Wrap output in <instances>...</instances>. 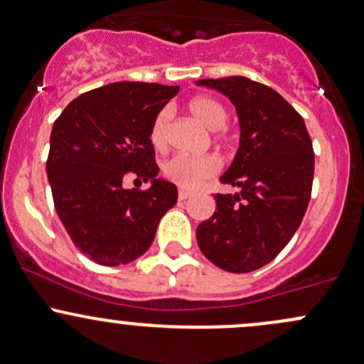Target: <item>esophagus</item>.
Returning a JSON list of instances; mask_svg holds the SVG:
<instances>
[{"instance_id":"obj_1","label":"esophagus","mask_w":364,"mask_h":364,"mask_svg":"<svg viewBox=\"0 0 364 364\" xmlns=\"http://www.w3.org/2000/svg\"><path fill=\"white\" fill-rule=\"evenodd\" d=\"M191 196H193V193H189V191H183V189L178 191V199H181V201H183V199H189Z\"/></svg>"}]
</instances>
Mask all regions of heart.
<instances>
[{"instance_id": "b5f03b06", "label": "heart", "mask_w": 364, "mask_h": 364, "mask_svg": "<svg viewBox=\"0 0 364 364\" xmlns=\"http://www.w3.org/2000/svg\"><path fill=\"white\" fill-rule=\"evenodd\" d=\"M189 111L206 128L213 130V139L225 144L229 135L224 130L228 121V109L213 97H196L189 102ZM168 124H170V111L163 109L151 127V142L156 149H165L168 144ZM220 171V161L213 154L187 156L177 154L163 165V175L170 182L177 183L182 189H196L203 182L215 177Z\"/></svg>"}]
</instances>
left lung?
<instances>
[{
  "label": "left lung",
  "instance_id": "obj_1",
  "mask_svg": "<svg viewBox=\"0 0 364 364\" xmlns=\"http://www.w3.org/2000/svg\"><path fill=\"white\" fill-rule=\"evenodd\" d=\"M236 105L240 149L215 194L217 212L198 225L199 250L228 272H252L274 260L306 215L314 178V151L304 118L276 90L245 76L199 80Z\"/></svg>",
  "mask_w": 364,
  "mask_h": 364
}]
</instances>
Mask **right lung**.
<instances>
[{
    "label": "right lung",
    "instance_id": "add662e5",
    "mask_svg": "<svg viewBox=\"0 0 364 364\" xmlns=\"http://www.w3.org/2000/svg\"><path fill=\"white\" fill-rule=\"evenodd\" d=\"M178 87L119 81L74 99L53 123L46 173L57 215L83 255L130 264L149 250L159 220L177 203L158 178L152 121ZM128 176L149 190H124Z\"/></svg>",
    "mask_w": 364,
    "mask_h": 364
}]
</instances>
